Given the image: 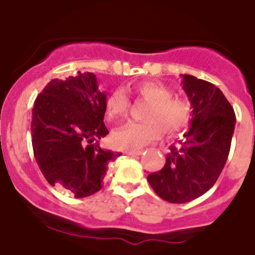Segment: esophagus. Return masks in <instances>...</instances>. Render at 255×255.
Wrapping results in <instances>:
<instances>
[{
    "label": "esophagus",
    "mask_w": 255,
    "mask_h": 255,
    "mask_svg": "<svg viewBox=\"0 0 255 255\" xmlns=\"http://www.w3.org/2000/svg\"><path fill=\"white\" fill-rule=\"evenodd\" d=\"M125 153L128 154V155H140L143 150H140V149H130V150H126Z\"/></svg>",
    "instance_id": "34e87169"
}]
</instances>
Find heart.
Returning <instances> with one entry per match:
<instances>
[{
    "label": "heart",
    "mask_w": 255,
    "mask_h": 255,
    "mask_svg": "<svg viewBox=\"0 0 255 255\" xmlns=\"http://www.w3.org/2000/svg\"><path fill=\"white\" fill-rule=\"evenodd\" d=\"M134 94L148 102L145 122H130L113 133V144L121 149H138L160 137L174 135L184 129L191 118L192 106L185 97L174 96L170 87L153 81L135 85ZM130 100L125 90L117 89L106 100V113L110 120L128 116Z\"/></svg>",
    "instance_id": "1"
}]
</instances>
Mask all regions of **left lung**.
Returning <instances> with one entry per match:
<instances>
[{"instance_id":"left-lung-1","label":"left lung","mask_w":255,"mask_h":255,"mask_svg":"<svg viewBox=\"0 0 255 255\" xmlns=\"http://www.w3.org/2000/svg\"><path fill=\"white\" fill-rule=\"evenodd\" d=\"M182 89L192 106L191 127L171 146L161 170L148 181L159 197L185 204L207 192L222 173L236 125L233 107L218 87L192 75H182Z\"/></svg>"}]
</instances>
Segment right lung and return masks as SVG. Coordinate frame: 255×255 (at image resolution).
<instances>
[{
    "mask_svg": "<svg viewBox=\"0 0 255 255\" xmlns=\"http://www.w3.org/2000/svg\"><path fill=\"white\" fill-rule=\"evenodd\" d=\"M105 112L106 92L100 91L92 73L51 80L38 95L32 111V145L51 186L64 187L76 199L101 190L107 165L121 155L94 143L109 134Z\"/></svg>",
    "mask_w": 255,
    "mask_h": 255,
    "instance_id": "1",
    "label": "right lung"
}]
</instances>
